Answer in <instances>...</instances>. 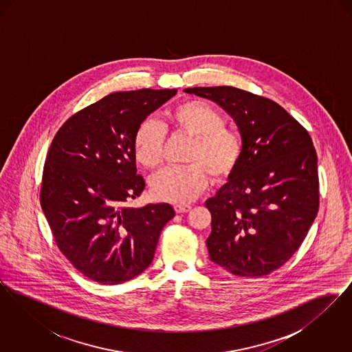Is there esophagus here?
Segmentation results:
<instances>
[{
	"mask_svg": "<svg viewBox=\"0 0 352 352\" xmlns=\"http://www.w3.org/2000/svg\"><path fill=\"white\" fill-rule=\"evenodd\" d=\"M174 208H175L177 214H184V212H188L191 210V206L190 204H177Z\"/></svg>",
	"mask_w": 352,
	"mask_h": 352,
	"instance_id": "34e87169",
	"label": "esophagus"
}]
</instances>
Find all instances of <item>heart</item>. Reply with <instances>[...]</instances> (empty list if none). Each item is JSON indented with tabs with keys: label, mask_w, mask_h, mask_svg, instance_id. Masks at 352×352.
I'll list each match as a JSON object with an SVG mask.
<instances>
[{
	"label": "heart",
	"mask_w": 352,
	"mask_h": 352,
	"mask_svg": "<svg viewBox=\"0 0 352 352\" xmlns=\"http://www.w3.org/2000/svg\"><path fill=\"white\" fill-rule=\"evenodd\" d=\"M217 109L199 100H187L168 113V126L173 133L191 138L184 168L161 170L151 179V195L158 201L184 204L194 201L207 187L210 177L220 182L237 168L243 154V138L227 128ZM165 128L155 120H144L134 134L135 160L145 168H157L162 161Z\"/></svg>",
	"instance_id": "obj_1"
}]
</instances>
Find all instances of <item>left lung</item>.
I'll return each instance as SVG.
<instances>
[{"label":"left lung","mask_w":352,"mask_h":352,"mask_svg":"<svg viewBox=\"0 0 352 352\" xmlns=\"http://www.w3.org/2000/svg\"><path fill=\"white\" fill-rule=\"evenodd\" d=\"M234 118L243 154L228 182L207 199L212 263L240 277L267 276L300 248L319 206L317 153L281 105L230 87L186 88Z\"/></svg>","instance_id":"1"}]
</instances>
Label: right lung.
Returning <instances> with one entry per match:
<instances>
[{
	"mask_svg": "<svg viewBox=\"0 0 352 352\" xmlns=\"http://www.w3.org/2000/svg\"><path fill=\"white\" fill-rule=\"evenodd\" d=\"M175 94L151 88L111 94L68 118L51 142L41 206L58 248L95 283L121 284L141 274L175 215L168 203L125 204L145 188L137 175L134 134Z\"/></svg>",
	"mask_w": 352,
	"mask_h": 352,
	"instance_id": "1",
	"label": "right lung"
}]
</instances>
